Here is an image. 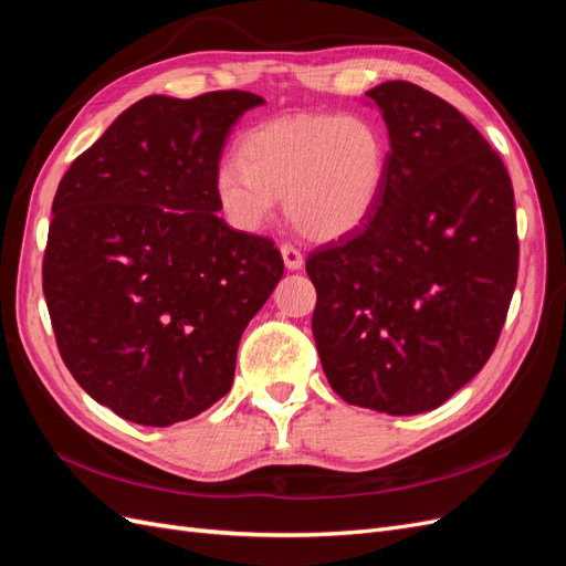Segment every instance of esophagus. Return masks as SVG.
Segmentation results:
<instances>
[{
  "mask_svg": "<svg viewBox=\"0 0 566 566\" xmlns=\"http://www.w3.org/2000/svg\"><path fill=\"white\" fill-rule=\"evenodd\" d=\"M281 254H283V262H285V266H287L290 271H297V269H302V264H304V256H302V252H300L295 245L283 243V245H281Z\"/></svg>",
  "mask_w": 566,
  "mask_h": 566,
  "instance_id": "esophagus-1",
  "label": "esophagus"
}]
</instances>
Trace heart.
Segmentation results:
<instances>
[{
    "label": "heart",
    "mask_w": 566,
    "mask_h": 566,
    "mask_svg": "<svg viewBox=\"0 0 566 566\" xmlns=\"http://www.w3.org/2000/svg\"><path fill=\"white\" fill-rule=\"evenodd\" d=\"M389 136L364 113L269 119L241 139V160L214 169V198L229 224L260 231L283 196L285 214L312 241L361 229L385 193Z\"/></svg>",
    "instance_id": "heart-1"
}]
</instances>
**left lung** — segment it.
Segmentation results:
<instances>
[{"label": "left lung", "mask_w": 566, "mask_h": 566, "mask_svg": "<svg viewBox=\"0 0 566 566\" xmlns=\"http://www.w3.org/2000/svg\"><path fill=\"white\" fill-rule=\"evenodd\" d=\"M389 134V177L366 224L306 256L312 331L331 387L416 416L484 368L515 293L507 169L470 119L410 82L366 92Z\"/></svg>", "instance_id": "8db88e82"}]
</instances>
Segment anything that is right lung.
Returning a JSON list of instances; mask_svg holds the SVG:
<instances>
[{"label":"right lung","instance_id":"1","mask_svg":"<svg viewBox=\"0 0 566 566\" xmlns=\"http://www.w3.org/2000/svg\"><path fill=\"white\" fill-rule=\"evenodd\" d=\"M264 98L136 101L63 175L42 287L63 364L136 424L200 416L231 389L238 342L283 276L269 238L217 217L214 169Z\"/></svg>","mask_w":566,"mask_h":566}]
</instances>
